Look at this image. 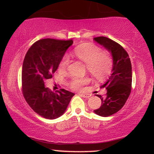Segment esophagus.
<instances>
[{
  "mask_svg": "<svg viewBox=\"0 0 154 154\" xmlns=\"http://www.w3.org/2000/svg\"><path fill=\"white\" fill-rule=\"evenodd\" d=\"M79 95H80V96L83 97V98H89V97H91V95H89V94H84V93H81V94H79Z\"/></svg>",
  "mask_w": 154,
  "mask_h": 154,
  "instance_id": "esophagus-1",
  "label": "esophagus"
}]
</instances>
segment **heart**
Returning a JSON list of instances; mask_svg holds the SVG:
<instances>
[{"label": "heart", "mask_w": 154, "mask_h": 154, "mask_svg": "<svg viewBox=\"0 0 154 154\" xmlns=\"http://www.w3.org/2000/svg\"><path fill=\"white\" fill-rule=\"evenodd\" d=\"M74 54L77 59L86 63L88 72L95 79L102 80L110 74L112 60L109 55L101 52V49L98 45L91 43L79 44L74 49ZM69 63L68 57L63 56L59 62V71H66ZM89 81L88 77H74L70 82V86L74 90H80L82 86Z\"/></svg>", "instance_id": "heart-1"}]
</instances>
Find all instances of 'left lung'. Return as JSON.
<instances>
[{"label": "left lung", "instance_id": "left-lung-1", "mask_svg": "<svg viewBox=\"0 0 154 154\" xmlns=\"http://www.w3.org/2000/svg\"><path fill=\"white\" fill-rule=\"evenodd\" d=\"M93 40L109 51L113 59L111 74L100 88L107 90L101 100V106L94 112L101 116H109L119 111L129 98L132 86V65L127 51L119 43L106 37H97Z\"/></svg>", "mask_w": 154, "mask_h": 154}]
</instances>
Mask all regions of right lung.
Returning <instances> with one entry per match:
<instances>
[{"instance_id": "obj_1", "label": "right lung", "mask_w": 154, "mask_h": 154, "mask_svg": "<svg viewBox=\"0 0 154 154\" xmlns=\"http://www.w3.org/2000/svg\"><path fill=\"white\" fill-rule=\"evenodd\" d=\"M72 40L41 39L26 52L22 65L23 95L35 113L48 119L64 114L73 93L61 89L54 93L45 87V79L52 78Z\"/></svg>"}]
</instances>
